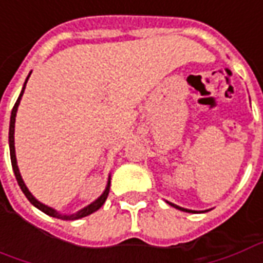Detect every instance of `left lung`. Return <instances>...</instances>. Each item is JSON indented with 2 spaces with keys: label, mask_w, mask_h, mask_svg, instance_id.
I'll list each match as a JSON object with an SVG mask.
<instances>
[{
  "label": "left lung",
  "mask_w": 263,
  "mask_h": 263,
  "mask_svg": "<svg viewBox=\"0 0 263 263\" xmlns=\"http://www.w3.org/2000/svg\"><path fill=\"white\" fill-rule=\"evenodd\" d=\"M167 203H169V201H167ZM169 204H171V205H173V207H175V209H177V210H182V211H189V213H190V211H192V213H196V211H193V210L183 209V207H179V205H176V204H173V203H169Z\"/></svg>",
  "instance_id": "1"
}]
</instances>
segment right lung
<instances>
[{
	"instance_id": "add662e5",
	"label": "right lung",
	"mask_w": 263,
	"mask_h": 263,
	"mask_svg": "<svg viewBox=\"0 0 263 263\" xmlns=\"http://www.w3.org/2000/svg\"><path fill=\"white\" fill-rule=\"evenodd\" d=\"M32 73V71H31ZM31 73L28 74L26 77L25 83H24V87H22V91H21L20 97L16 100V103H15L14 108H12V112H11V121H9V137H8V141H9V154H11V163H12V169H14V173H15V177H16V182L20 184L21 190L24 192V194L26 196V198L31 201L36 209H39L41 211H43L45 214L50 215V217H54V218H59V220H79V218H83V217H86V215H90L92 214L94 211H97L104 203H105V200L108 197V193H109V179H108V183H107V187L104 190V193L100 196V197L96 200V201H92L91 204H88L87 207L84 209H81L80 211H77L74 214H70V215H66V214H60L59 211H56L52 207H48V205H45L42 204L41 201H37L36 198L32 196V193L28 190V187L25 186V183L22 180V177H21V173H20V169H18V165H16V156H15V146H14V132H15V117H16V111H18V105L21 103V97H22V94L25 91V87H26V83H28V79H29V76Z\"/></svg>"
}]
</instances>
